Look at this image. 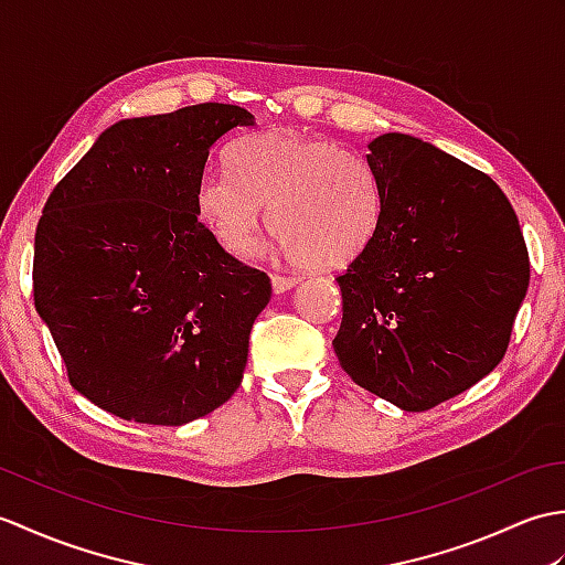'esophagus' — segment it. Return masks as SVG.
<instances>
[{
  "label": "esophagus",
  "mask_w": 565,
  "mask_h": 565,
  "mask_svg": "<svg viewBox=\"0 0 565 565\" xmlns=\"http://www.w3.org/2000/svg\"><path fill=\"white\" fill-rule=\"evenodd\" d=\"M296 284H298L296 276H281V274H274V276H271V289H274V294L289 291V289H294Z\"/></svg>",
  "instance_id": "1"
}]
</instances>
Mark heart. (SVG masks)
Listing matches in <instances>:
<instances>
[{
    "mask_svg": "<svg viewBox=\"0 0 565 565\" xmlns=\"http://www.w3.org/2000/svg\"><path fill=\"white\" fill-rule=\"evenodd\" d=\"M233 172L209 170L196 186V213L225 252L245 257L269 227L281 255L318 271L344 269L374 243L381 184L364 158L338 142L271 128L237 140Z\"/></svg>",
    "mask_w": 565,
    "mask_h": 565,
    "instance_id": "heart-1",
    "label": "heart"
}]
</instances>
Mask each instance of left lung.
Instances as JSON below:
<instances>
[{
  "mask_svg": "<svg viewBox=\"0 0 565 565\" xmlns=\"http://www.w3.org/2000/svg\"><path fill=\"white\" fill-rule=\"evenodd\" d=\"M381 184L374 243L338 276L332 340L359 386L407 413L471 388L505 356L530 255L488 174L405 134L369 142Z\"/></svg>",
  "mask_w": 565,
  "mask_h": 565,
  "instance_id": "1",
  "label": "left lung"
}]
</instances>
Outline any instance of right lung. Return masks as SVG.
Here are the masks:
<instances>
[{
  "label": "right lung",
  "instance_id": "add662e5",
  "mask_svg": "<svg viewBox=\"0 0 565 565\" xmlns=\"http://www.w3.org/2000/svg\"><path fill=\"white\" fill-rule=\"evenodd\" d=\"M233 104L126 118L60 179L35 227L33 301L84 398L142 425H186L237 391L269 276L199 221L196 186Z\"/></svg>",
  "mask_w": 565,
  "mask_h": 565
}]
</instances>
